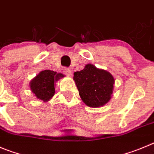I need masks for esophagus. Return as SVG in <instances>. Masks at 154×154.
<instances>
[{"mask_svg": "<svg viewBox=\"0 0 154 154\" xmlns=\"http://www.w3.org/2000/svg\"><path fill=\"white\" fill-rule=\"evenodd\" d=\"M64 73L67 76H71V70L69 68H64Z\"/></svg>", "mask_w": 154, "mask_h": 154, "instance_id": "1", "label": "esophagus"}]
</instances>
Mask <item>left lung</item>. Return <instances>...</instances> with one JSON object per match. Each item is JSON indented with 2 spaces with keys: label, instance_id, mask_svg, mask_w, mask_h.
I'll return each mask as SVG.
<instances>
[{
  "label": "left lung",
  "instance_id": "8db88e82",
  "mask_svg": "<svg viewBox=\"0 0 154 154\" xmlns=\"http://www.w3.org/2000/svg\"><path fill=\"white\" fill-rule=\"evenodd\" d=\"M74 80L82 101L89 107H101L111 100L115 78L107 70L88 64L74 73Z\"/></svg>",
  "mask_w": 154,
  "mask_h": 154
}]
</instances>
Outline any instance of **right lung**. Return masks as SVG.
<instances>
[{
  "mask_svg": "<svg viewBox=\"0 0 154 154\" xmlns=\"http://www.w3.org/2000/svg\"><path fill=\"white\" fill-rule=\"evenodd\" d=\"M64 77V74L51 70H42L30 81V90L38 100L49 101L55 93L56 82Z\"/></svg>",
  "mask_w": 154,
  "mask_h": 154,
  "instance_id": "obj_1",
  "label": "right lung"
}]
</instances>
